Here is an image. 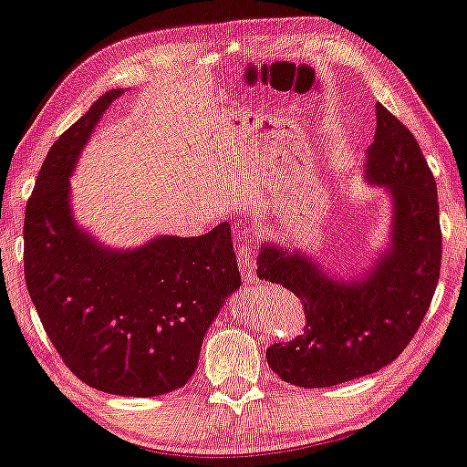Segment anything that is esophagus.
Returning <instances> with one entry per match:
<instances>
[{
	"instance_id": "esophagus-1",
	"label": "esophagus",
	"mask_w": 467,
	"mask_h": 467,
	"mask_svg": "<svg viewBox=\"0 0 467 467\" xmlns=\"http://www.w3.org/2000/svg\"><path fill=\"white\" fill-rule=\"evenodd\" d=\"M237 264H240V270L245 280H250V283H256L258 276H256V258H254V250H252V244L245 242L242 244L240 248H237Z\"/></svg>"
}]
</instances>
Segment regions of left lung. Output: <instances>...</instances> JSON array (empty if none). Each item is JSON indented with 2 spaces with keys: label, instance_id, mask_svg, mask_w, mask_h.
Listing matches in <instances>:
<instances>
[{
  "label": "left lung",
  "instance_id": "obj_1",
  "mask_svg": "<svg viewBox=\"0 0 467 467\" xmlns=\"http://www.w3.org/2000/svg\"><path fill=\"white\" fill-rule=\"evenodd\" d=\"M364 179L384 187L392 213L389 242L359 275L337 276L295 245L264 240L256 275L303 301L306 327L266 349L285 382L325 389L382 370L415 336L441 268L437 184L415 136L382 103L366 150Z\"/></svg>",
  "mask_w": 467,
  "mask_h": 467
}]
</instances>
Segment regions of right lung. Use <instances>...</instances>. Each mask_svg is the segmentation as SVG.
<instances>
[{"instance_id": "obj_1", "label": "right lung", "mask_w": 467, "mask_h": 467, "mask_svg": "<svg viewBox=\"0 0 467 467\" xmlns=\"http://www.w3.org/2000/svg\"><path fill=\"white\" fill-rule=\"evenodd\" d=\"M111 89L44 161L24 222V275L44 331L78 380L118 397H158L189 382L209 325L242 285L232 227L109 248L81 225L70 177Z\"/></svg>"}]
</instances>
